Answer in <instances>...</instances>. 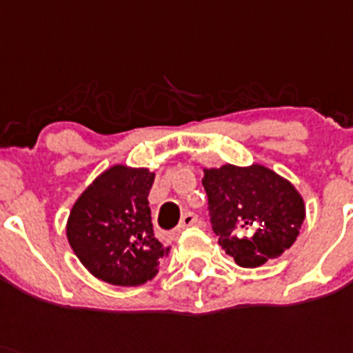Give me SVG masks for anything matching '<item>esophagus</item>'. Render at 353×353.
<instances>
[{
    "label": "esophagus",
    "mask_w": 353,
    "mask_h": 353,
    "mask_svg": "<svg viewBox=\"0 0 353 353\" xmlns=\"http://www.w3.org/2000/svg\"><path fill=\"white\" fill-rule=\"evenodd\" d=\"M197 222V215L192 212H186L185 215L181 217V222H179V228H177V232H181V230H185V228L192 226V224H195Z\"/></svg>",
    "instance_id": "1"
}]
</instances>
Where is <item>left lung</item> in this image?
Instances as JSON below:
<instances>
[{
	"label": "left lung",
	"mask_w": 353,
	"mask_h": 353,
	"mask_svg": "<svg viewBox=\"0 0 353 353\" xmlns=\"http://www.w3.org/2000/svg\"><path fill=\"white\" fill-rule=\"evenodd\" d=\"M210 221L219 244L241 268H259L289 250L300 235L305 203L291 181L271 168H204Z\"/></svg>",
	"instance_id": "left-lung-1"
}]
</instances>
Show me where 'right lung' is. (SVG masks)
Wrapping results in <instances>:
<instances>
[{"label":"right lung","instance_id":"obj_1","mask_svg":"<svg viewBox=\"0 0 353 353\" xmlns=\"http://www.w3.org/2000/svg\"><path fill=\"white\" fill-rule=\"evenodd\" d=\"M154 172L112 165L81 194L70 212L71 250L102 282L134 287L158 272L170 248L154 236L149 192Z\"/></svg>","mask_w":353,"mask_h":353}]
</instances>
